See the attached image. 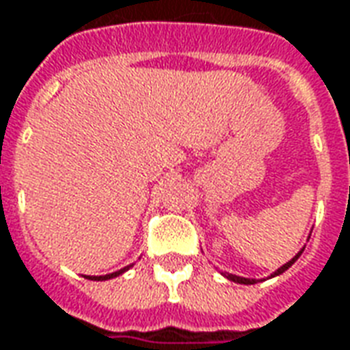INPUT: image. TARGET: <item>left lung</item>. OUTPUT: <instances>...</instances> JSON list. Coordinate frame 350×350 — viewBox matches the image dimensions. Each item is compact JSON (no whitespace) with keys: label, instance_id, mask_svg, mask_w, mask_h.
I'll return each mask as SVG.
<instances>
[{"label":"left lung","instance_id":"obj_1","mask_svg":"<svg viewBox=\"0 0 350 350\" xmlns=\"http://www.w3.org/2000/svg\"><path fill=\"white\" fill-rule=\"evenodd\" d=\"M301 252H303V250H301ZM301 252H297V254H295L294 258H292V260L288 261V263H284V265H282V267H278L277 271H275V273H273V275H271V277H277V275H282V273H284V271H288V269L292 267V265H294L295 261H297V258H299V256H301ZM224 277L229 278V280H233V282H237V284H256V282H258V280H256V278L237 277V275H231V273H224Z\"/></svg>","mask_w":350,"mask_h":350}]
</instances>
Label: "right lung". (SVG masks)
I'll return each instance as SVG.
<instances>
[{
	"instance_id": "right-lung-1",
	"label": "right lung",
	"mask_w": 350,
	"mask_h": 350,
	"mask_svg": "<svg viewBox=\"0 0 350 350\" xmlns=\"http://www.w3.org/2000/svg\"><path fill=\"white\" fill-rule=\"evenodd\" d=\"M131 267H133V265H126V267L119 269V271H116V273H109V275H102V277H87V275H85V278H89V280H109V278H116V277H119V275H123L124 271H129Z\"/></svg>"
}]
</instances>
